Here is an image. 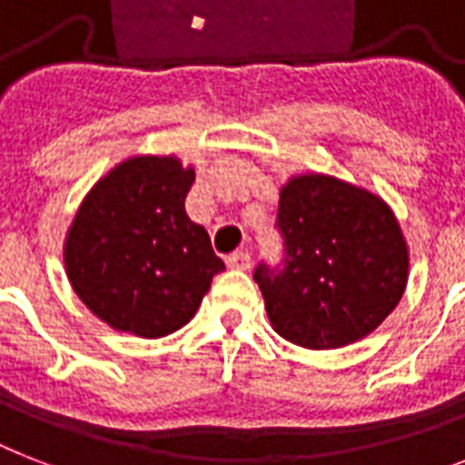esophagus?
Wrapping results in <instances>:
<instances>
[{
  "label": "esophagus",
  "mask_w": 465,
  "mask_h": 465,
  "mask_svg": "<svg viewBox=\"0 0 465 465\" xmlns=\"http://www.w3.org/2000/svg\"><path fill=\"white\" fill-rule=\"evenodd\" d=\"M226 265L233 270H248L251 268V255L246 251H236V253L226 255Z\"/></svg>",
  "instance_id": "obj_1"
}]
</instances>
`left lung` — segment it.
<instances>
[{"label":"left lung","instance_id":"left-lung-1","mask_svg":"<svg viewBox=\"0 0 465 465\" xmlns=\"http://www.w3.org/2000/svg\"><path fill=\"white\" fill-rule=\"evenodd\" d=\"M282 261L253 270L270 323L284 340L331 350L364 338L408 282V248L393 212L331 175H299L280 193Z\"/></svg>","mask_w":465,"mask_h":465}]
</instances>
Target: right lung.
<instances>
[{"label":"right lung","mask_w":465,"mask_h":465,"mask_svg":"<svg viewBox=\"0 0 465 465\" xmlns=\"http://www.w3.org/2000/svg\"><path fill=\"white\" fill-rule=\"evenodd\" d=\"M193 168L173 156L123 161L94 185L64 243L67 277L101 321L163 338L195 316L224 262L185 214Z\"/></svg>","instance_id":"1"}]
</instances>
